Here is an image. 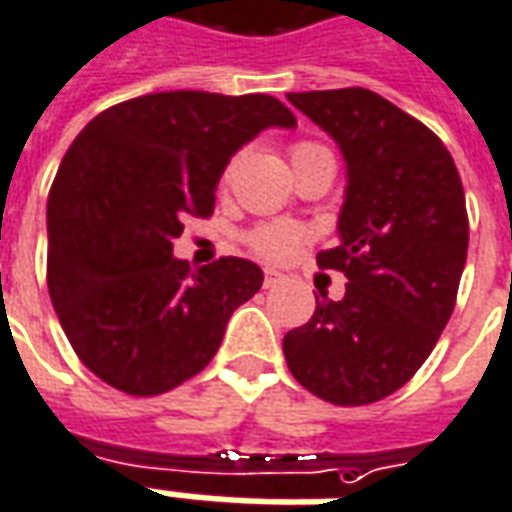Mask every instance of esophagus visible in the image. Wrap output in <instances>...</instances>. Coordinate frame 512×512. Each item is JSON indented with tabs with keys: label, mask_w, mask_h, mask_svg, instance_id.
Listing matches in <instances>:
<instances>
[{
	"label": "esophagus",
	"mask_w": 512,
	"mask_h": 512,
	"mask_svg": "<svg viewBox=\"0 0 512 512\" xmlns=\"http://www.w3.org/2000/svg\"><path fill=\"white\" fill-rule=\"evenodd\" d=\"M278 281H281V272H275V270L264 272V286H267V289H272Z\"/></svg>",
	"instance_id": "esophagus-1"
}]
</instances>
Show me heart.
I'll return each instance as SVG.
<instances>
[{
    "instance_id": "obj_1",
    "label": "heart",
    "mask_w": 512,
    "mask_h": 512,
    "mask_svg": "<svg viewBox=\"0 0 512 512\" xmlns=\"http://www.w3.org/2000/svg\"><path fill=\"white\" fill-rule=\"evenodd\" d=\"M316 144H294L292 155L302 152V149H311ZM302 240V231L292 223H270V226H261L251 234L253 251L261 253L264 259L283 261L289 259L297 248V242Z\"/></svg>"
}]
</instances>
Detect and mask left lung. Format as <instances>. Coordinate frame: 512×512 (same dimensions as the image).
Listing matches in <instances>:
<instances>
[{
    "label": "left lung",
    "mask_w": 512,
    "mask_h": 512,
    "mask_svg": "<svg viewBox=\"0 0 512 512\" xmlns=\"http://www.w3.org/2000/svg\"><path fill=\"white\" fill-rule=\"evenodd\" d=\"M346 163L338 245L316 256L341 270L343 300L324 294L283 338L297 382L338 406L404 387L455 308L469 245L464 185L445 144L371 89L289 92Z\"/></svg>",
    "instance_id": "1"
}]
</instances>
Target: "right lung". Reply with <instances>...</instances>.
<instances>
[{
  "label": "right lung",
  "instance_id": "add662e5",
  "mask_svg": "<svg viewBox=\"0 0 512 512\" xmlns=\"http://www.w3.org/2000/svg\"><path fill=\"white\" fill-rule=\"evenodd\" d=\"M294 125L270 95L179 89L117 103L78 133L48 193V294L92 374L160 395L207 368L264 272L237 256L190 272L174 237L188 215H212L248 141Z\"/></svg>",
  "mask_w": 512,
  "mask_h": 512
}]
</instances>
